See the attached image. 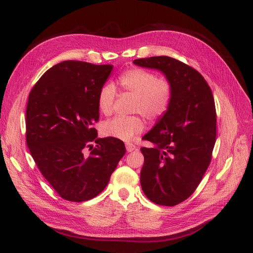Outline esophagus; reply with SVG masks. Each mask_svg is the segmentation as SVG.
Instances as JSON below:
<instances>
[{
  "label": "esophagus",
  "mask_w": 253,
  "mask_h": 253,
  "mask_svg": "<svg viewBox=\"0 0 253 253\" xmlns=\"http://www.w3.org/2000/svg\"><path fill=\"white\" fill-rule=\"evenodd\" d=\"M126 148L127 152H132V151L136 150V145L133 144V143H126Z\"/></svg>",
  "instance_id": "34e87169"
}]
</instances>
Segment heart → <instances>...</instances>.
<instances>
[{"label":"heart","mask_w":253,"mask_h":253,"mask_svg":"<svg viewBox=\"0 0 253 253\" xmlns=\"http://www.w3.org/2000/svg\"><path fill=\"white\" fill-rule=\"evenodd\" d=\"M118 84L126 93L134 95L131 111L142 114L151 121L162 117L171 104L173 98L171 82L167 78L156 77L154 74L143 68L133 67L125 71L119 76ZM116 96V88L113 84H105L99 90L98 109L105 116L112 115ZM143 128L142 118L139 115H132L117 116L104 122L102 131L106 136L127 142L133 140Z\"/></svg>","instance_id":"obj_1"}]
</instances>
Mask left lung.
I'll list each match as a JSON object with an SVG mask.
<instances>
[{
	"mask_svg": "<svg viewBox=\"0 0 253 253\" xmlns=\"http://www.w3.org/2000/svg\"><path fill=\"white\" fill-rule=\"evenodd\" d=\"M136 65L163 72L173 86L169 109L142 139L143 193L160 206H175L193 194L211 163L216 140L212 90L193 67L171 57L136 59Z\"/></svg>",
	"mask_w": 253,
	"mask_h": 253,
	"instance_id": "obj_1",
	"label": "left lung"
}]
</instances>
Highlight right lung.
I'll list each match as a JSON object with an SVG mask.
<instances>
[{
  "label": "right lung",
  "instance_id": "obj_1",
  "mask_svg": "<svg viewBox=\"0 0 253 253\" xmlns=\"http://www.w3.org/2000/svg\"><path fill=\"white\" fill-rule=\"evenodd\" d=\"M113 65L63 61L38 80L26 106V143L53 190L68 202L91 200L126 154L122 140L97 138V97ZM97 144L93 147L90 142Z\"/></svg>",
  "mask_w": 253,
  "mask_h": 253
}]
</instances>
